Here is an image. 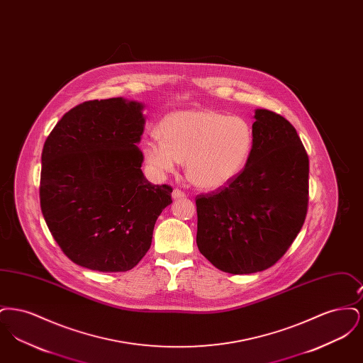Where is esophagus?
<instances>
[{
	"mask_svg": "<svg viewBox=\"0 0 363 363\" xmlns=\"http://www.w3.org/2000/svg\"><path fill=\"white\" fill-rule=\"evenodd\" d=\"M172 197H173L174 200H179V199H185L186 194L179 189H174L173 193H172Z\"/></svg>",
	"mask_w": 363,
	"mask_h": 363,
	"instance_id": "1",
	"label": "esophagus"
}]
</instances>
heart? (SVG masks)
Masks as SVG:
<instances>
[{
  "label": "heart",
  "instance_id": "obj_1",
  "mask_svg": "<svg viewBox=\"0 0 363 363\" xmlns=\"http://www.w3.org/2000/svg\"><path fill=\"white\" fill-rule=\"evenodd\" d=\"M160 138L140 144L151 175L164 178L185 162L186 175L197 188L218 190L246 169L255 145L252 125L240 116L199 108L167 114L157 125Z\"/></svg>",
  "mask_w": 363,
  "mask_h": 363
}]
</instances>
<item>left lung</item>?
Masks as SVG:
<instances>
[{"mask_svg":"<svg viewBox=\"0 0 363 363\" xmlns=\"http://www.w3.org/2000/svg\"><path fill=\"white\" fill-rule=\"evenodd\" d=\"M255 120L243 173L196 200L199 250L233 275L272 267L301 231L308 209L309 157L295 128L265 108L255 110Z\"/></svg>","mask_w":363,"mask_h":363,"instance_id":"obj_1","label":"left lung"}]
</instances>
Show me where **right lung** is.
Here are the masks:
<instances>
[{
    "label": "right lung",
    "instance_id": "add662e5",
    "mask_svg": "<svg viewBox=\"0 0 363 363\" xmlns=\"http://www.w3.org/2000/svg\"><path fill=\"white\" fill-rule=\"evenodd\" d=\"M144 104L123 98L69 110L42 151L40 208L62 252L99 272H125L148 252L173 189L152 185L138 150Z\"/></svg>",
    "mask_w": 363,
    "mask_h": 363
}]
</instances>
